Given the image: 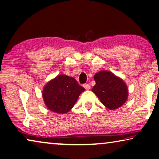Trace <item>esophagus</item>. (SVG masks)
Segmentation results:
<instances>
[{
	"mask_svg": "<svg viewBox=\"0 0 159 159\" xmlns=\"http://www.w3.org/2000/svg\"><path fill=\"white\" fill-rule=\"evenodd\" d=\"M83 87H84L86 90H90V86L89 84H84L83 85Z\"/></svg>",
	"mask_w": 159,
	"mask_h": 159,
	"instance_id": "obj_1",
	"label": "esophagus"
}]
</instances>
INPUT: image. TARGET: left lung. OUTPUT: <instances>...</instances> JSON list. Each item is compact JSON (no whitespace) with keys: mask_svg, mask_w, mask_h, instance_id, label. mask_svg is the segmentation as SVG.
<instances>
[{"mask_svg":"<svg viewBox=\"0 0 159 159\" xmlns=\"http://www.w3.org/2000/svg\"><path fill=\"white\" fill-rule=\"evenodd\" d=\"M96 83L92 89L104 107L110 110L119 108L128 98V88L120 77L109 71H99L94 76Z\"/></svg>","mask_w":159,"mask_h":159,"instance_id":"obj_1","label":"left lung"}]
</instances>
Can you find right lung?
<instances>
[{
	"label": "right lung",
	"instance_id": "1",
	"mask_svg": "<svg viewBox=\"0 0 159 159\" xmlns=\"http://www.w3.org/2000/svg\"><path fill=\"white\" fill-rule=\"evenodd\" d=\"M85 88L79 85L73 77L58 75L43 87L42 96L47 108L57 114L69 111Z\"/></svg>",
	"mask_w": 159,
	"mask_h": 159
}]
</instances>
